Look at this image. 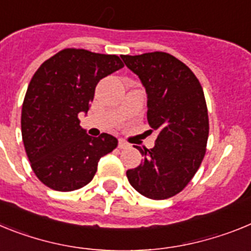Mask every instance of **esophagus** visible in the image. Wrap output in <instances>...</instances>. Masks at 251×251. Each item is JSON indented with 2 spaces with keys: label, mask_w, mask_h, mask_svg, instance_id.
I'll list each match as a JSON object with an SVG mask.
<instances>
[{
  "label": "esophagus",
  "mask_w": 251,
  "mask_h": 251,
  "mask_svg": "<svg viewBox=\"0 0 251 251\" xmlns=\"http://www.w3.org/2000/svg\"><path fill=\"white\" fill-rule=\"evenodd\" d=\"M118 147H119V150H126V148L129 147V145H128V143L126 141H123V139H119Z\"/></svg>",
  "instance_id": "esophagus-1"
}]
</instances>
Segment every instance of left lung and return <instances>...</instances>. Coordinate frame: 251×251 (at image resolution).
Wrapping results in <instances>:
<instances>
[{
  "mask_svg": "<svg viewBox=\"0 0 251 251\" xmlns=\"http://www.w3.org/2000/svg\"><path fill=\"white\" fill-rule=\"evenodd\" d=\"M122 59L145 85L147 121L157 132L153 148L134 146L145 159L127 171L128 181L148 199H170L188 185L205 157L210 126L202 86L191 69L167 52Z\"/></svg>",
  "mask_w": 251,
  "mask_h": 251,
  "instance_id": "left-lung-1",
  "label": "left lung"
}]
</instances>
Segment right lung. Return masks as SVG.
I'll list each match as a JSON object with an SVG mask.
<instances>
[{
  "label": "right lung",
  "mask_w": 251,
  "mask_h": 251,
  "mask_svg": "<svg viewBox=\"0 0 251 251\" xmlns=\"http://www.w3.org/2000/svg\"><path fill=\"white\" fill-rule=\"evenodd\" d=\"M117 55L69 48L44 61L22 103L21 133L37 178L55 191L69 192L90 182L99 159L118 146L115 137H90L79 114L89 110L100 79L123 68Z\"/></svg>",
  "instance_id": "1"
}]
</instances>
